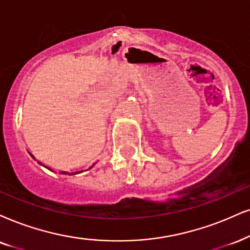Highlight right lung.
<instances>
[{
	"mask_svg": "<svg viewBox=\"0 0 250 250\" xmlns=\"http://www.w3.org/2000/svg\"><path fill=\"white\" fill-rule=\"evenodd\" d=\"M30 154H31V153H30ZM31 157H32L33 159H36V158H34V157L32 156V154H31ZM38 163H39L40 165H42V164H41L40 162H38ZM42 166H43V167H46V168H48L49 170H52V172H54V170H53L52 168H49V167H47V166H45V165H42ZM92 167H93V165L91 166L90 168H92ZM90 168H88V169H90ZM82 172H84V170H77V172H71V173H69V172H64V170H61V172H60V174H62V175H75V174H78V173H82Z\"/></svg>",
	"mask_w": 250,
	"mask_h": 250,
	"instance_id": "right-lung-1",
	"label": "right lung"
}]
</instances>
